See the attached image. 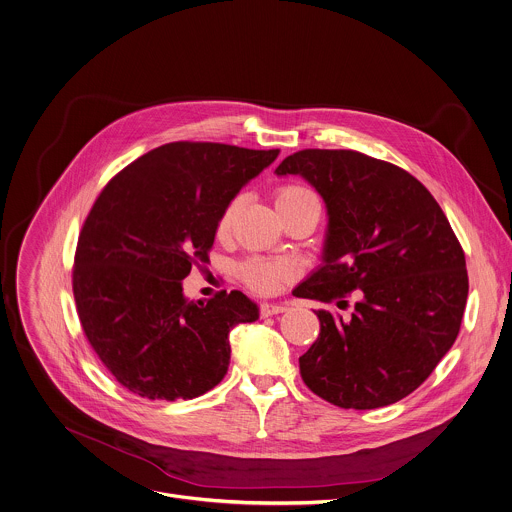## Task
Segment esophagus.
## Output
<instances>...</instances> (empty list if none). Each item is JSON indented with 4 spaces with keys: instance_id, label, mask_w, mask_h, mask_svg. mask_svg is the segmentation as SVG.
I'll return each instance as SVG.
<instances>
[{
    "instance_id": "1",
    "label": "esophagus",
    "mask_w": 512,
    "mask_h": 512,
    "mask_svg": "<svg viewBox=\"0 0 512 512\" xmlns=\"http://www.w3.org/2000/svg\"><path fill=\"white\" fill-rule=\"evenodd\" d=\"M284 310H286V304H284V302H265V304H261V316H263V318L281 314Z\"/></svg>"
}]
</instances>
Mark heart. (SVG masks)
<instances>
[{
  "label": "heart",
  "instance_id": "1",
  "mask_svg": "<svg viewBox=\"0 0 512 512\" xmlns=\"http://www.w3.org/2000/svg\"><path fill=\"white\" fill-rule=\"evenodd\" d=\"M314 198L316 196L310 190H306L302 186H296V184H286V186H281L275 192V206H277V212H283V210H288L292 206H298V204H302L306 200H314ZM237 206H239V200H231L229 202L228 208L220 216L218 233H226L228 231L229 226H231V220L235 216ZM290 275H292V269H290L288 263L261 259V257L249 259V261H245L239 267L241 281L247 284L251 290L261 292V294H269V292L277 290L279 284L283 283L284 279H288Z\"/></svg>",
  "mask_w": 512,
  "mask_h": 512
}]
</instances>
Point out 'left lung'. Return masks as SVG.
Masks as SVG:
<instances>
[{"label":"left lung","mask_w":512,"mask_h":512,"mask_svg":"<svg viewBox=\"0 0 512 512\" xmlns=\"http://www.w3.org/2000/svg\"><path fill=\"white\" fill-rule=\"evenodd\" d=\"M326 202L324 265L294 296L338 302L316 310L320 334L298 359L306 387L355 410L416 391L450 351L467 302L465 255L428 188L397 165L347 149H304L277 167Z\"/></svg>","instance_id":"obj_1"}]
</instances>
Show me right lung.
I'll list each match as a JSON object with an SVG mask.
<instances>
[{
  "label": "right lung",
  "instance_id": "1",
  "mask_svg": "<svg viewBox=\"0 0 512 512\" xmlns=\"http://www.w3.org/2000/svg\"><path fill=\"white\" fill-rule=\"evenodd\" d=\"M279 157L224 143H167L106 184L76 245L72 292L92 349L129 393L196 398L228 373L229 332L255 322L243 292L206 304L184 298L190 269L208 263L237 192Z\"/></svg>",
  "mask_w": 512,
  "mask_h": 512
}]
</instances>
